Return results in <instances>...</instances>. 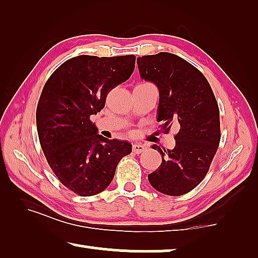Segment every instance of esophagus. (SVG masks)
Listing matches in <instances>:
<instances>
[{
    "instance_id": "34e87169",
    "label": "esophagus",
    "mask_w": 258,
    "mask_h": 258,
    "mask_svg": "<svg viewBox=\"0 0 258 258\" xmlns=\"http://www.w3.org/2000/svg\"><path fill=\"white\" fill-rule=\"evenodd\" d=\"M145 150H146V147L144 145H142V144H135V145H133V151L135 152V153H137V154L142 153V152H144Z\"/></svg>"
}]
</instances>
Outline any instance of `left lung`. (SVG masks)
Listing matches in <instances>:
<instances>
[{
	"label": "left lung",
	"instance_id": "1",
	"mask_svg": "<svg viewBox=\"0 0 258 258\" xmlns=\"http://www.w3.org/2000/svg\"><path fill=\"white\" fill-rule=\"evenodd\" d=\"M141 78L159 89L158 122L168 133L172 124L179 128L172 150L160 152L162 162L149 174V181L167 196H183L205 178L216 154L221 128L219 108L205 75L185 59L160 52L137 58Z\"/></svg>",
	"mask_w": 258,
	"mask_h": 258
}]
</instances>
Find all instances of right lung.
I'll return each mask as SVG.
<instances>
[{
	"instance_id": "right-lung-1",
	"label": "right lung",
	"mask_w": 258,
	"mask_h": 258,
	"mask_svg": "<svg viewBox=\"0 0 258 258\" xmlns=\"http://www.w3.org/2000/svg\"><path fill=\"white\" fill-rule=\"evenodd\" d=\"M134 54L71 58L45 82L36 108V126L46 161L60 183L81 197L103 192L132 144L106 139L90 121L105 107L108 92L135 70Z\"/></svg>"
}]
</instances>
